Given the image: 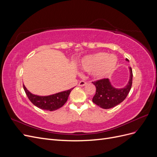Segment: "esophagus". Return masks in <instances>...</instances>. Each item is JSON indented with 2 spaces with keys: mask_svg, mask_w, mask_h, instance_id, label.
Here are the masks:
<instances>
[{
  "mask_svg": "<svg viewBox=\"0 0 157 157\" xmlns=\"http://www.w3.org/2000/svg\"><path fill=\"white\" fill-rule=\"evenodd\" d=\"M87 83L85 82V81H84V80H81V81H80L79 83H78V86H84Z\"/></svg>",
  "mask_w": 157,
  "mask_h": 157,
  "instance_id": "esophagus-1",
  "label": "esophagus"
}]
</instances>
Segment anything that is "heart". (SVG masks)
<instances>
[{
    "instance_id": "b5f03b06",
    "label": "heart",
    "mask_w": 157,
    "mask_h": 157,
    "mask_svg": "<svg viewBox=\"0 0 157 157\" xmlns=\"http://www.w3.org/2000/svg\"><path fill=\"white\" fill-rule=\"evenodd\" d=\"M117 64L115 56L107 55L105 52H98L85 57L81 61L82 68L89 73H93L97 77H106L115 70Z\"/></svg>"
}]
</instances>
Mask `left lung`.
<instances>
[{
    "label": "left lung",
    "mask_w": 157,
    "mask_h": 157,
    "mask_svg": "<svg viewBox=\"0 0 157 157\" xmlns=\"http://www.w3.org/2000/svg\"><path fill=\"white\" fill-rule=\"evenodd\" d=\"M126 61H129L128 59ZM130 80L126 86L122 88H114L109 78H103L92 82L96 86V94L92 101L103 109H111L122 102L130 92L132 84L133 73L130 67Z\"/></svg>",
    "instance_id": "obj_1"
}]
</instances>
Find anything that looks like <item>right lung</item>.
<instances>
[{
	"instance_id": "obj_1",
	"label": "right lung",
	"mask_w": 157,
	"mask_h": 157,
	"mask_svg": "<svg viewBox=\"0 0 157 157\" xmlns=\"http://www.w3.org/2000/svg\"><path fill=\"white\" fill-rule=\"evenodd\" d=\"M74 88L47 96H40L31 94L23 84V89L31 102L36 107L47 111H55L62 107L67 101L69 94Z\"/></svg>"
}]
</instances>
